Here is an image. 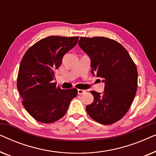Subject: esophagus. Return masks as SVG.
Segmentation results:
<instances>
[{
	"mask_svg": "<svg viewBox=\"0 0 156 156\" xmlns=\"http://www.w3.org/2000/svg\"><path fill=\"white\" fill-rule=\"evenodd\" d=\"M77 93H78V94L82 95V94H83L86 93V90H83V89H78Z\"/></svg>",
	"mask_w": 156,
	"mask_h": 156,
	"instance_id": "obj_1",
	"label": "esophagus"
}]
</instances>
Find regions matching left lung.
<instances>
[{"mask_svg": "<svg viewBox=\"0 0 156 156\" xmlns=\"http://www.w3.org/2000/svg\"><path fill=\"white\" fill-rule=\"evenodd\" d=\"M79 45L91 59L93 76L102 79L103 93L91 91L94 101L87 114L101 124H112L129 111L137 90L136 66L127 50L114 40L104 37H80Z\"/></svg>", "mask_w": 156, "mask_h": 156, "instance_id": "left-lung-1", "label": "left lung"}]
</instances>
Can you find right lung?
I'll use <instances>...</instances> for the list:
<instances>
[{"label":"right lung","mask_w":156,"mask_h":156,"mask_svg":"<svg viewBox=\"0 0 156 156\" xmlns=\"http://www.w3.org/2000/svg\"><path fill=\"white\" fill-rule=\"evenodd\" d=\"M79 37L50 36L30 48L19 68L17 87L23 105L35 120L49 123L65 116L77 89H61L53 83L63 56L77 44Z\"/></svg>","instance_id":"obj_1"}]
</instances>
